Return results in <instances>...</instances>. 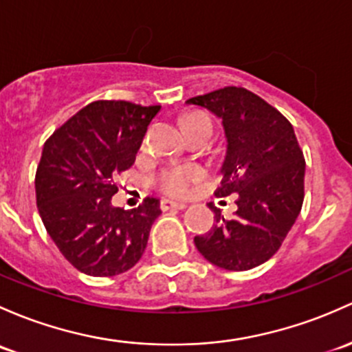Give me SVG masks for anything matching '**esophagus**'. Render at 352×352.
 <instances>
[{"label": "esophagus", "instance_id": "esophagus-1", "mask_svg": "<svg viewBox=\"0 0 352 352\" xmlns=\"http://www.w3.org/2000/svg\"><path fill=\"white\" fill-rule=\"evenodd\" d=\"M160 206H162V209H164V210H170V209L184 210L187 207L186 202H177V201H172V199H162Z\"/></svg>", "mask_w": 352, "mask_h": 352}]
</instances>
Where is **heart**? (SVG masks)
I'll list each match as a JSON object with an SVG mask.
<instances>
[{"instance_id": "heart-1", "label": "heart", "mask_w": 352, "mask_h": 352, "mask_svg": "<svg viewBox=\"0 0 352 352\" xmlns=\"http://www.w3.org/2000/svg\"><path fill=\"white\" fill-rule=\"evenodd\" d=\"M202 126L212 128V123H210L209 118L202 113H192L184 120V129H186V133ZM202 175H204V172H202L201 166L197 165L172 164L164 166V168L158 172L157 182L166 194L186 195L192 184L197 182Z\"/></svg>"}]
</instances>
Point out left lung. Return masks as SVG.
<instances>
[{
	"label": "left lung",
	"mask_w": 352,
	"mask_h": 352,
	"mask_svg": "<svg viewBox=\"0 0 352 352\" xmlns=\"http://www.w3.org/2000/svg\"><path fill=\"white\" fill-rule=\"evenodd\" d=\"M223 120L226 157L219 197L238 194L226 219L209 204L216 224L195 236L199 253L219 268L244 272L268 261L297 221L303 202L305 160L290 121L244 87L229 86L188 99Z\"/></svg>",
	"instance_id": "left-lung-1"
}]
</instances>
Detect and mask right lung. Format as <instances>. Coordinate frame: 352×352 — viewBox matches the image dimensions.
Returning <instances> with one entry per match:
<instances>
[{"instance_id": "add662e5", "label": "right lung", "mask_w": 352, "mask_h": 352, "mask_svg": "<svg viewBox=\"0 0 352 352\" xmlns=\"http://www.w3.org/2000/svg\"><path fill=\"white\" fill-rule=\"evenodd\" d=\"M160 106L94 101L43 145L35 175L36 207L47 232L74 268L114 276L140 261L160 201L131 210L114 207L118 173L135 164L148 124Z\"/></svg>"}]
</instances>
